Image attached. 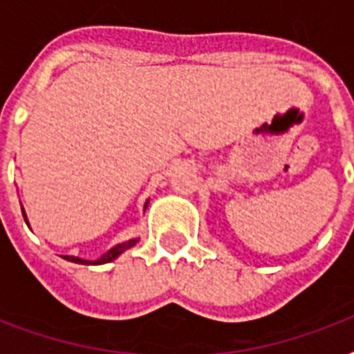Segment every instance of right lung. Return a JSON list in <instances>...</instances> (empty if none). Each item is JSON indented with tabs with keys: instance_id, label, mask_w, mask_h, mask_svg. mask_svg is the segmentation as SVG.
Masks as SVG:
<instances>
[{
	"instance_id": "1",
	"label": "right lung",
	"mask_w": 354,
	"mask_h": 354,
	"mask_svg": "<svg viewBox=\"0 0 354 354\" xmlns=\"http://www.w3.org/2000/svg\"><path fill=\"white\" fill-rule=\"evenodd\" d=\"M24 211V209H21ZM25 216V215H24ZM138 242V239H133V241H128V242H122V244H118L115 248H112L110 252L106 253V255H102L99 261H84V259H79V257H71V255H64V259L66 261H71V263H79V264H102V263H110V261H113L115 257H119L124 250H128V248H132L133 244Z\"/></svg>"
}]
</instances>
